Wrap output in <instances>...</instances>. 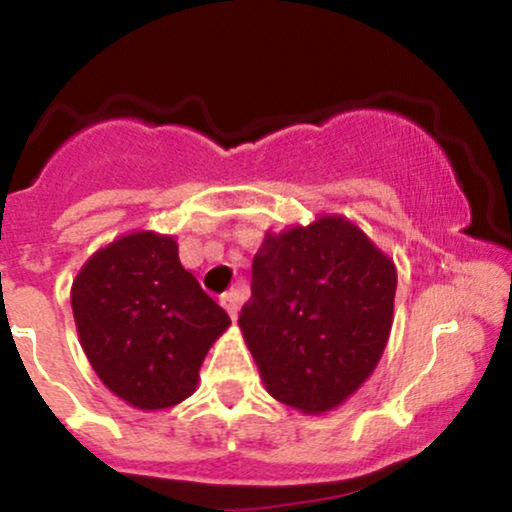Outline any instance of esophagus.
I'll list each match as a JSON object with an SVG mask.
<instances>
[{"label":"esophagus","instance_id":"esophagus-1","mask_svg":"<svg viewBox=\"0 0 512 512\" xmlns=\"http://www.w3.org/2000/svg\"><path fill=\"white\" fill-rule=\"evenodd\" d=\"M221 305H223V308H226V313L231 315V320H236L238 310H240V303H238L236 293H226V296L221 298Z\"/></svg>","mask_w":512,"mask_h":512}]
</instances>
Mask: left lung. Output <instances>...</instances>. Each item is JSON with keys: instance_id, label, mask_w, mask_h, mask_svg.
<instances>
[{"instance_id": "obj_1", "label": "left lung", "mask_w": 512, "mask_h": 512, "mask_svg": "<svg viewBox=\"0 0 512 512\" xmlns=\"http://www.w3.org/2000/svg\"><path fill=\"white\" fill-rule=\"evenodd\" d=\"M395 291L392 257L342 214L264 233L238 317L264 390L305 416L342 407L383 358Z\"/></svg>"}]
</instances>
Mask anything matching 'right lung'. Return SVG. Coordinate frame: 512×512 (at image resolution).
<instances>
[{
  "label": "right lung",
  "mask_w": 512,
  "mask_h": 512,
  "mask_svg": "<svg viewBox=\"0 0 512 512\" xmlns=\"http://www.w3.org/2000/svg\"><path fill=\"white\" fill-rule=\"evenodd\" d=\"M81 349L129 407L161 411L197 390L199 368L231 317L180 264L168 233L132 231L103 245L72 281Z\"/></svg>",
  "instance_id": "right-lung-1"
}]
</instances>
